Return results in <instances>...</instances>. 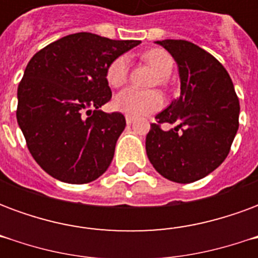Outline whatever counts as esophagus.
<instances>
[{
  "label": "esophagus",
  "mask_w": 258,
  "mask_h": 258,
  "mask_svg": "<svg viewBox=\"0 0 258 258\" xmlns=\"http://www.w3.org/2000/svg\"><path fill=\"white\" fill-rule=\"evenodd\" d=\"M133 121H134V117H131V116H127V117H125V123L127 124H131Z\"/></svg>",
  "instance_id": "1"
}]
</instances>
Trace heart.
<instances>
[{
    "instance_id": "heart-1",
    "label": "heart",
    "mask_w": 258,
    "mask_h": 258,
    "mask_svg": "<svg viewBox=\"0 0 258 258\" xmlns=\"http://www.w3.org/2000/svg\"><path fill=\"white\" fill-rule=\"evenodd\" d=\"M144 59L157 72L159 83L164 84L166 79L171 74L174 68L171 55L162 48H155L144 53ZM127 79H128V58L125 55H121L107 66L106 80L112 87L118 88L125 84ZM163 105H164V96L157 90L140 91L135 88H127L118 92L113 101V106L116 110L133 117H141L156 112L162 109Z\"/></svg>"
}]
</instances>
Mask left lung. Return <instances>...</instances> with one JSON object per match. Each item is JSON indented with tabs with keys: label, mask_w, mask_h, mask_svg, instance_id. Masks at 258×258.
I'll return each instance as SVG.
<instances>
[{
	"label": "left lung",
	"mask_w": 258,
	"mask_h": 258,
	"mask_svg": "<svg viewBox=\"0 0 258 258\" xmlns=\"http://www.w3.org/2000/svg\"><path fill=\"white\" fill-rule=\"evenodd\" d=\"M156 42L178 64L181 94L151 124L146 155L164 178L189 184L228 156L239 127V99L228 72L211 53L185 40ZM164 122L170 129L161 128Z\"/></svg>",
	"instance_id": "1"
}]
</instances>
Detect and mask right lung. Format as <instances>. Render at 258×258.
Masks as SVG:
<instances>
[{
	"label": "right lung",
	"instance_id": "add662e5",
	"mask_svg": "<svg viewBox=\"0 0 258 258\" xmlns=\"http://www.w3.org/2000/svg\"><path fill=\"white\" fill-rule=\"evenodd\" d=\"M138 44L76 33L30 59L18 87L16 118L31 156L53 178L87 184L110 166L125 117L99 110L112 98L106 69Z\"/></svg>",
	"mask_w": 258,
	"mask_h": 258
}]
</instances>
